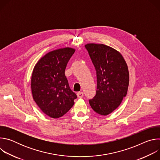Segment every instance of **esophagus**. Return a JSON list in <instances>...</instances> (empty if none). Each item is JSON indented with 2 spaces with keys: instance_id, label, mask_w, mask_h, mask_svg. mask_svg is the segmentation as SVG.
I'll return each instance as SVG.
<instances>
[{
  "instance_id": "obj_1",
  "label": "esophagus",
  "mask_w": 160,
  "mask_h": 160,
  "mask_svg": "<svg viewBox=\"0 0 160 160\" xmlns=\"http://www.w3.org/2000/svg\"><path fill=\"white\" fill-rule=\"evenodd\" d=\"M77 96L78 98H82L83 97V93L82 92H79L77 93Z\"/></svg>"
}]
</instances>
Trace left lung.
Here are the masks:
<instances>
[{
	"mask_svg": "<svg viewBox=\"0 0 160 160\" xmlns=\"http://www.w3.org/2000/svg\"><path fill=\"white\" fill-rule=\"evenodd\" d=\"M85 47L97 75L96 94L89 104L97 113L106 116L116 109L127 95L128 66L122 55L108 45L87 43Z\"/></svg>",
	"mask_w": 160,
	"mask_h": 160,
	"instance_id": "8db88e82",
	"label": "left lung"
}]
</instances>
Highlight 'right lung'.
I'll return each mask as SVG.
<instances>
[{
  "mask_svg": "<svg viewBox=\"0 0 160 160\" xmlns=\"http://www.w3.org/2000/svg\"><path fill=\"white\" fill-rule=\"evenodd\" d=\"M75 51L74 49L66 48L49 52L33 68L31 80L33 98L45 115L52 118L63 116L77 98L64 74Z\"/></svg>",
  "mask_w": 160,
  "mask_h": 160,
  "instance_id": "obj_1",
  "label": "right lung"
}]
</instances>
